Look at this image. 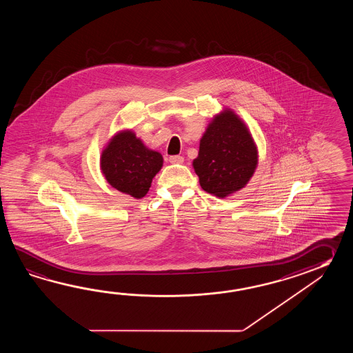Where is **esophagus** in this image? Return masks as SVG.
Returning <instances> with one entry per match:
<instances>
[{
  "label": "esophagus",
  "instance_id": "1",
  "mask_svg": "<svg viewBox=\"0 0 353 353\" xmlns=\"http://www.w3.org/2000/svg\"><path fill=\"white\" fill-rule=\"evenodd\" d=\"M169 161H170L172 164H183L184 158H183V157H180V155H174V157H170V158H169Z\"/></svg>",
  "mask_w": 353,
  "mask_h": 353
}]
</instances>
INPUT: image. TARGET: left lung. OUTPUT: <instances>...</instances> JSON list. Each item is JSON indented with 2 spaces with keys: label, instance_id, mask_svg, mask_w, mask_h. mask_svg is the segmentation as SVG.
Returning a JSON list of instances; mask_svg holds the SVG:
<instances>
[{
  "label": "left lung",
  "instance_id": "1",
  "mask_svg": "<svg viewBox=\"0 0 353 353\" xmlns=\"http://www.w3.org/2000/svg\"><path fill=\"white\" fill-rule=\"evenodd\" d=\"M259 164V151L248 125L231 108L217 113L203 134L193 160L207 193L225 198L248 185Z\"/></svg>",
  "mask_w": 353,
  "mask_h": 353
}]
</instances>
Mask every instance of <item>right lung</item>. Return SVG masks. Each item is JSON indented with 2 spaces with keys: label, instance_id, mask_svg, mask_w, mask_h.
I'll return each instance as SVG.
<instances>
[{
  "label": "right lung",
  "instance_id": "add662e5",
  "mask_svg": "<svg viewBox=\"0 0 353 353\" xmlns=\"http://www.w3.org/2000/svg\"><path fill=\"white\" fill-rule=\"evenodd\" d=\"M164 159L151 150L132 130H121L105 143L99 166L107 183L121 193L140 199L146 195Z\"/></svg>",
  "mask_w": 353,
  "mask_h": 353
}]
</instances>
